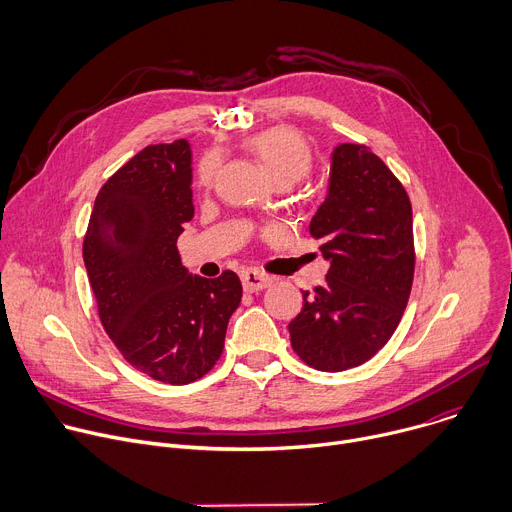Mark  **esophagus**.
Instances as JSON below:
<instances>
[{
  "label": "esophagus",
  "instance_id": "esophagus-1",
  "mask_svg": "<svg viewBox=\"0 0 512 512\" xmlns=\"http://www.w3.org/2000/svg\"><path fill=\"white\" fill-rule=\"evenodd\" d=\"M241 279H243V287H245V291H261V289H265L269 283H271V277L269 275H265V273H261V271H257V269H245L243 273H241Z\"/></svg>",
  "mask_w": 512,
  "mask_h": 512
}]
</instances>
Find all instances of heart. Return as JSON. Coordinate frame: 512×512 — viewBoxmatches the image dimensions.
<instances>
[{"label":"heart","mask_w":512,"mask_h":512,"mask_svg":"<svg viewBox=\"0 0 512 512\" xmlns=\"http://www.w3.org/2000/svg\"><path fill=\"white\" fill-rule=\"evenodd\" d=\"M249 150L261 160L273 182L294 184L302 180L314 162L312 148L304 135L291 127H271L255 133L247 141ZM221 168V152L210 148L198 162L196 182L200 188H210Z\"/></svg>","instance_id":"b5f03b06"}]
</instances>
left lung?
I'll list each match as a JSON object with an SVG mask.
<instances>
[{
  "instance_id": "8db88e82",
  "label": "left lung",
  "mask_w": 512,
  "mask_h": 512,
  "mask_svg": "<svg viewBox=\"0 0 512 512\" xmlns=\"http://www.w3.org/2000/svg\"><path fill=\"white\" fill-rule=\"evenodd\" d=\"M310 233L330 269L324 285L304 291L287 326L291 348L310 367L340 373L373 358L405 312L415 271L409 196L371 148L340 143Z\"/></svg>"
}]
</instances>
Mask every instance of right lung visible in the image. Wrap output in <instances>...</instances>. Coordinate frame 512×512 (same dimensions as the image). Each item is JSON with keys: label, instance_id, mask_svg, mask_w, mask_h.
Here are the masks:
<instances>
[{"label": "right lung", "instance_id": "obj_1", "mask_svg": "<svg viewBox=\"0 0 512 512\" xmlns=\"http://www.w3.org/2000/svg\"><path fill=\"white\" fill-rule=\"evenodd\" d=\"M186 139L148 145L99 190L83 259L101 324L137 371L168 383L202 379L221 358L241 304L235 271L188 273L176 247L194 216Z\"/></svg>", "mask_w": 512, "mask_h": 512}]
</instances>
